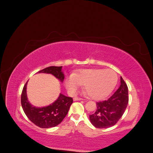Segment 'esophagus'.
I'll return each instance as SVG.
<instances>
[{
    "mask_svg": "<svg viewBox=\"0 0 153 153\" xmlns=\"http://www.w3.org/2000/svg\"><path fill=\"white\" fill-rule=\"evenodd\" d=\"M74 101H80V100H82V98H78V97H75V98H74Z\"/></svg>",
    "mask_w": 153,
    "mask_h": 153,
    "instance_id": "esophagus-1",
    "label": "esophagus"
}]
</instances>
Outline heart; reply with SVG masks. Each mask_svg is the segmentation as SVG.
<instances>
[{
	"instance_id": "1",
	"label": "heart",
	"mask_w": 153,
	"mask_h": 153,
	"mask_svg": "<svg viewBox=\"0 0 153 153\" xmlns=\"http://www.w3.org/2000/svg\"><path fill=\"white\" fill-rule=\"evenodd\" d=\"M117 73L112 69H85L75 75L68 76L65 81L67 89L76 92L80 85L90 98L100 100L109 95L117 83Z\"/></svg>"
}]
</instances>
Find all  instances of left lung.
I'll use <instances>...</instances> for the list:
<instances>
[{
    "label": "left lung",
    "instance_id": "obj_1",
    "mask_svg": "<svg viewBox=\"0 0 153 153\" xmlns=\"http://www.w3.org/2000/svg\"><path fill=\"white\" fill-rule=\"evenodd\" d=\"M128 89L121 76V85L109 98L96 103V110L89 115L90 121L98 128L113 126L121 118L128 104Z\"/></svg>",
    "mask_w": 153,
    "mask_h": 153
}]
</instances>
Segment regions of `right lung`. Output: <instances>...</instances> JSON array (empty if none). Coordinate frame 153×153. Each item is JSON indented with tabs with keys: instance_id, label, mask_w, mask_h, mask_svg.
<instances>
[{
	"instance_id": "right-lung-1",
	"label": "right lung",
	"mask_w": 153,
	"mask_h": 153,
	"mask_svg": "<svg viewBox=\"0 0 153 153\" xmlns=\"http://www.w3.org/2000/svg\"><path fill=\"white\" fill-rule=\"evenodd\" d=\"M38 73H50L62 82L64 75L62 71V66H50ZM24 85L21 95V103L27 117L36 126L41 128H50L57 126L66 117L69 109L73 103V98L60 94L57 100L47 106L36 107L32 106L27 100V84Z\"/></svg>"
}]
</instances>
